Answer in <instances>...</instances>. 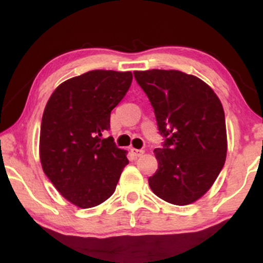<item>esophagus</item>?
<instances>
[{"instance_id":"1","label":"esophagus","mask_w":263,"mask_h":263,"mask_svg":"<svg viewBox=\"0 0 263 263\" xmlns=\"http://www.w3.org/2000/svg\"><path fill=\"white\" fill-rule=\"evenodd\" d=\"M130 152H132V154L133 156H134L135 158H138V157H141L143 153H145V151L143 149H136V148H130Z\"/></svg>"}]
</instances>
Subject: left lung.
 <instances>
[{"label":"left lung","mask_w":263,"mask_h":263,"mask_svg":"<svg viewBox=\"0 0 263 263\" xmlns=\"http://www.w3.org/2000/svg\"><path fill=\"white\" fill-rule=\"evenodd\" d=\"M148 97L159 133L154 149L158 170L148 184L158 197L185 206L206 194L226 159L225 114L213 89L201 79L179 70L134 71Z\"/></svg>","instance_id":"left-lung-1"}]
</instances>
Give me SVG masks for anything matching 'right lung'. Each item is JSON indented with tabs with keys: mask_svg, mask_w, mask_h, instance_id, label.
Here are the masks:
<instances>
[{
	"mask_svg": "<svg viewBox=\"0 0 263 263\" xmlns=\"http://www.w3.org/2000/svg\"><path fill=\"white\" fill-rule=\"evenodd\" d=\"M132 80L130 71L91 70L62 82L46 103L39 138L42 167L75 206L91 208L109 199L129 163L127 152L103 134Z\"/></svg>",
	"mask_w": 263,
	"mask_h": 263,
	"instance_id": "right-lung-1",
	"label": "right lung"
}]
</instances>
